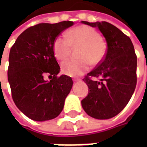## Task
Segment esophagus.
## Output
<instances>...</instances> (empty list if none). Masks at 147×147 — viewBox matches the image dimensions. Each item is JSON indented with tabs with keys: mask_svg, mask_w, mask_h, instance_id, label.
Wrapping results in <instances>:
<instances>
[{
	"mask_svg": "<svg viewBox=\"0 0 147 147\" xmlns=\"http://www.w3.org/2000/svg\"><path fill=\"white\" fill-rule=\"evenodd\" d=\"M73 81L74 82H80L81 79H79V78H74Z\"/></svg>",
	"mask_w": 147,
	"mask_h": 147,
	"instance_id": "1",
	"label": "esophagus"
}]
</instances>
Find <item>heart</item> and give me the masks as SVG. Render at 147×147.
<instances>
[{"label": "heart", "mask_w": 147, "mask_h": 147, "mask_svg": "<svg viewBox=\"0 0 147 147\" xmlns=\"http://www.w3.org/2000/svg\"><path fill=\"white\" fill-rule=\"evenodd\" d=\"M67 37L59 36L53 42V53L58 60H64L70 55L72 47H79L78 58L69 59L62 64L65 75L76 77L85 73L90 64L98 65L102 62L106 55L107 46L100 33L88 26H78L67 33Z\"/></svg>", "instance_id": "1"}]
</instances>
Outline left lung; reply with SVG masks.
Here are the masks:
<instances>
[{"mask_svg": "<svg viewBox=\"0 0 147 147\" xmlns=\"http://www.w3.org/2000/svg\"><path fill=\"white\" fill-rule=\"evenodd\" d=\"M82 23L99 29L107 44L102 62L83 79L89 89L82 106L92 117L111 118L125 107L134 92L137 79L134 47L129 36L107 22ZM92 77L99 81L93 80Z\"/></svg>", "mask_w": 147, "mask_h": 147, "instance_id": "obj_1", "label": "left lung"}]
</instances>
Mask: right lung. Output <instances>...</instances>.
I'll list each match as a JSON object with an SVG mask.
<instances>
[{
  "instance_id": "obj_1",
  "label": "right lung",
  "mask_w": 147,
  "mask_h": 147,
  "mask_svg": "<svg viewBox=\"0 0 147 147\" xmlns=\"http://www.w3.org/2000/svg\"><path fill=\"white\" fill-rule=\"evenodd\" d=\"M73 22L39 24L17 37L9 55L7 70L13 100L21 112L33 121L55 118L71 91V77L57 76L60 67L53 53L54 40ZM52 77L46 81L44 76Z\"/></svg>"
}]
</instances>
